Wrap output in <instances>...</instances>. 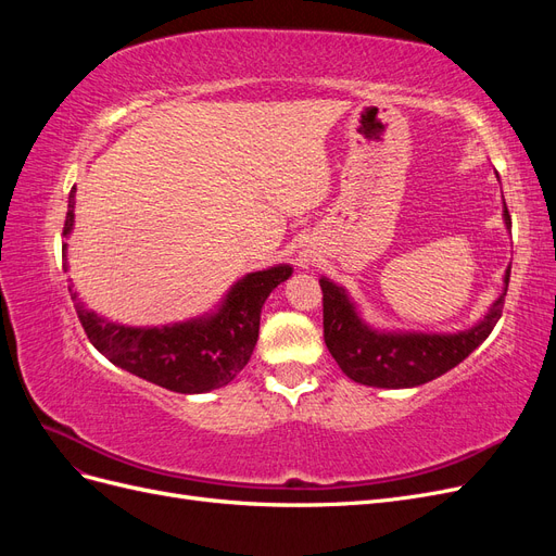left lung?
Masks as SVG:
<instances>
[{
    "label": "left lung",
    "mask_w": 556,
    "mask_h": 556,
    "mask_svg": "<svg viewBox=\"0 0 556 556\" xmlns=\"http://www.w3.org/2000/svg\"><path fill=\"white\" fill-rule=\"evenodd\" d=\"M503 223L510 229L503 201ZM510 266L503 276L501 296L473 327L452 333L378 329L368 325L345 288L327 276L319 278L325 306V343L341 371L359 384L380 390H403L425 384L462 364L496 327L508 292Z\"/></svg>",
    "instance_id": "left-lung-1"
}]
</instances>
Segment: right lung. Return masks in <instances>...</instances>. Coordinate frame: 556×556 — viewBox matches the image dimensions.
I'll return each instance as SVG.
<instances>
[{
	"mask_svg": "<svg viewBox=\"0 0 556 556\" xmlns=\"http://www.w3.org/2000/svg\"><path fill=\"white\" fill-rule=\"evenodd\" d=\"M74 192L70 194L62 237L74 231ZM64 268L66 243L62 245ZM292 276L290 264H276L245 274L229 288L211 313L185 323L160 327H127L97 315L78 296L74 285L70 294L83 329L102 355L148 382L178 394H206L229 384L250 362L260 336L264 301L280 282Z\"/></svg>",
	"mask_w": 556,
	"mask_h": 556,
	"instance_id": "add662e5",
	"label": "right lung"
}]
</instances>
